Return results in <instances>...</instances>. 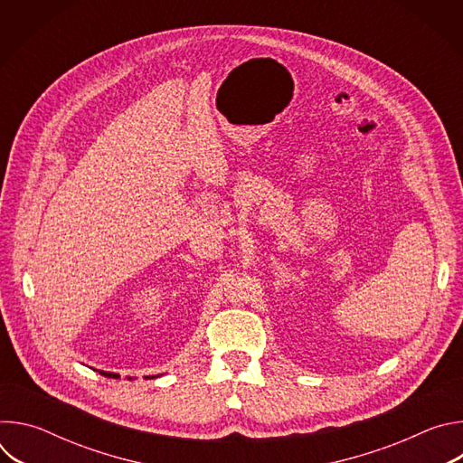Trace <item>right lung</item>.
<instances>
[{"mask_svg": "<svg viewBox=\"0 0 463 463\" xmlns=\"http://www.w3.org/2000/svg\"><path fill=\"white\" fill-rule=\"evenodd\" d=\"M100 373H102V375H106V377H113V379H118V373H111V372H102V370H100ZM154 377H156V375H150L148 379H154Z\"/></svg>", "mask_w": 463, "mask_h": 463, "instance_id": "add662e5", "label": "right lung"}]
</instances>
